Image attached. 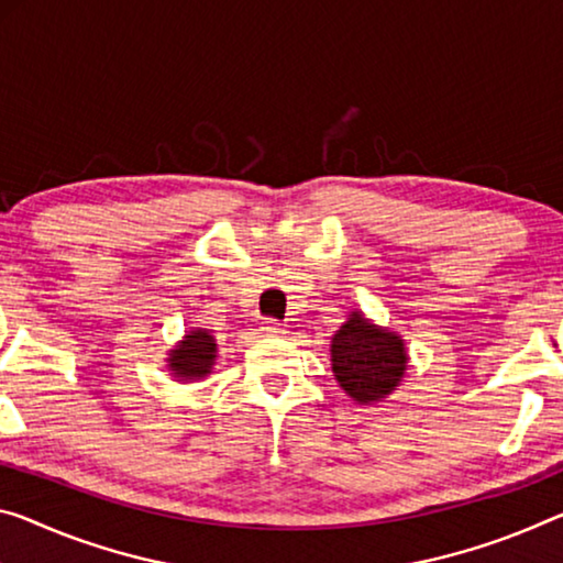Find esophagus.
Returning <instances> with one entry per match:
<instances>
[{"label":"esophagus","instance_id":"34e87169","mask_svg":"<svg viewBox=\"0 0 563 563\" xmlns=\"http://www.w3.org/2000/svg\"><path fill=\"white\" fill-rule=\"evenodd\" d=\"M262 332H266L269 336H279V334H284V324L279 322V319H264Z\"/></svg>","mask_w":563,"mask_h":563}]
</instances>
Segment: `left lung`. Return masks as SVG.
<instances>
[{"label":"left lung","mask_w":563,"mask_h":563,"mask_svg":"<svg viewBox=\"0 0 563 563\" xmlns=\"http://www.w3.org/2000/svg\"><path fill=\"white\" fill-rule=\"evenodd\" d=\"M405 362L408 357L400 336L377 330L357 311L332 340L336 383L357 402H372L390 395L400 383Z\"/></svg>","instance_id":"8db88e82"}]
</instances>
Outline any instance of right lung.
Here are the masks:
<instances>
[{
  "instance_id": "obj_1",
  "label": "right lung",
  "mask_w": 563,
  "mask_h": 563,
  "mask_svg": "<svg viewBox=\"0 0 563 563\" xmlns=\"http://www.w3.org/2000/svg\"><path fill=\"white\" fill-rule=\"evenodd\" d=\"M216 357V340L203 330H196L186 334L184 344L170 354V369L176 372L178 377H203L206 372H211Z\"/></svg>"
}]
</instances>
